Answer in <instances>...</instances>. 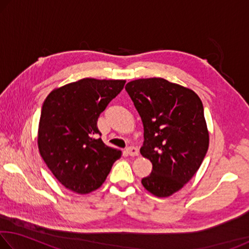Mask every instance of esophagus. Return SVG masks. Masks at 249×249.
Returning <instances> with one entry per match:
<instances>
[{
  "label": "esophagus",
  "mask_w": 249,
  "mask_h": 249,
  "mask_svg": "<svg viewBox=\"0 0 249 249\" xmlns=\"http://www.w3.org/2000/svg\"><path fill=\"white\" fill-rule=\"evenodd\" d=\"M126 151H127V154L129 156H132V157H135V156H138V154H140V151H138V149L136 148V147H134V146L127 147V148H126Z\"/></svg>",
  "instance_id": "1"
}]
</instances>
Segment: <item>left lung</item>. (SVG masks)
Instances as JSON below:
<instances>
[{"instance_id": "1", "label": "left lung", "mask_w": 249, "mask_h": 249, "mask_svg": "<svg viewBox=\"0 0 249 249\" xmlns=\"http://www.w3.org/2000/svg\"><path fill=\"white\" fill-rule=\"evenodd\" d=\"M125 90L144 125L141 154L153 163L142 183L156 196H169L196 175L208 151L203 104L196 92L162 78L134 80Z\"/></svg>"}]
</instances>
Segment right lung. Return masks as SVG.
<instances>
[{"mask_svg": "<svg viewBox=\"0 0 249 249\" xmlns=\"http://www.w3.org/2000/svg\"><path fill=\"white\" fill-rule=\"evenodd\" d=\"M125 82L86 78L58 88L46 98L37 140L39 153L69 190L86 195L99 189L121 158V150L98 137V119Z\"/></svg>", "mask_w": 249, "mask_h": 249, "instance_id": "obj_1", "label": "right lung"}]
</instances>
